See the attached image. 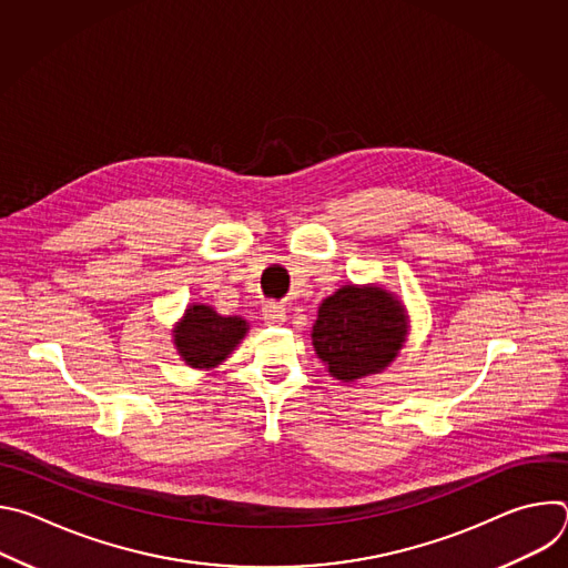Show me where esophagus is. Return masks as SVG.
Instances as JSON below:
<instances>
[{"label":"esophagus","mask_w":568,"mask_h":568,"mask_svg":"<svg viewBox=\"0 0 568 568\" xmlns=\"http://www.w3.org/2000/svg\"><path fill=\"white\" fill-rule=\"evenodd\" d=\"M263 318H265V323H272V326H281V323L285 321V307L276 301H267L263 305Z\"/></svg>","instance_id":"34e87169"}]
</instances>
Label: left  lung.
Returning <instances> with one entry per match:
<instances>
[{
    "instance_id": "8db88e82",
    "label": "left lung",
    "mask_w": 568,
    "mask_h": 568,
    "mask_svg": "<svg viewBox=\"0 0 568 568\" xmlns=\"http://www.w3.org/2000/svg\"><path fill=\"white\" fill-rule=\"evenodd\" d=\"M407 331V310L395 294L377 285H344L318 305L312 346L333 377L357 382L397 357Z\"/></svg>"
}]
</instances>
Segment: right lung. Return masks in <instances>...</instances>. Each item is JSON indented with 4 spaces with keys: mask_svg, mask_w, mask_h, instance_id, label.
Returning a JSON list of instances; mask_svg holds the SVG:
<instances>
[{
    "mask_svg": "<svg viewBox=\"0 0 568 568\" xmlns=\"http://www.w3.org/2000/svg\"><path fill=\"white\" fill-rule=\"evenodd\" d=\"M242 316H222L211 305H189L173 331V344L191 368H215L247 335Z\"/></svg>",
    "mask_w": 568,
    "mask_h": 568,
    "instance_id": "1",
    "label": "right lung"
}]
</instances>
